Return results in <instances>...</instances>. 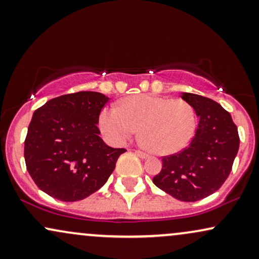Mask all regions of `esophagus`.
Wrapping results in <instances>:
<instances>
[{"mask_svg":"<svg viewBox=\"0 0 259 259\" xmlns=\"http://www.w3.org/2000/svg\"><path fill=\"white\" fill-rule=\"evenodd\" d=\"M135 152H136V155L138 156V157L143 158V159H144V158H148V157H149V155L146 154V152H143V151H140V150H136Z\"/></svg>","mask_w":259,"mask_h":259,"instance_id":"esophagus-1","label":"esophagus"}]
</instances>
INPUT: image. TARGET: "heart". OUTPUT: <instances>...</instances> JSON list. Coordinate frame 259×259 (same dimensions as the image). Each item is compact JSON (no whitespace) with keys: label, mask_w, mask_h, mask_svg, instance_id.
Here are the masks:
<instances>
[{"label":"heart","mask_w":259,"mask_h":259,"mask_svg":"<svg viewBox=\"0 0 259 259\" xmlns=\"http://www.w3.org/2000/svg\"><path fill=\"white\" fill-rule=\"evenodd\" d=\"M98 126L113 144H123L138 132L152 151L173 155L187 148L194 137L197 117L186 101L156 95L127 97L120 107L109 105L101 110Z\"/></svg>","instance_id":"heart-1"}]
</instances>
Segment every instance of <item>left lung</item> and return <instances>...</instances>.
<instances>
[{
  "label": "left lung",
  "mask_w": 259,
  "mask_h": 259,
  "mask_svg": "<svg viewBox=\"0 0 259 259\" xmlns=\"http://www.w3.org/2000/svg\"><path fill=\"white\" fill-rule=\"evenodd\" d=\"M199 122L190 145L162 158V170L152 179L165 193L183 202H197L219 190L232 170L239 135L231 114L218 102L183 92Z\"/></svg>",
  "instance_id": "8db88e82"
}]
</instances>
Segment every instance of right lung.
Here are the masks:
<instances>
[{
    "label": "right lung",
    "mask_w": 259,
    "mask_h": 259,
    "mask_svg": "<svg viewBox=\"0 0 259 259\" xmlns=\"http://www.w3.org/2000/svg\"><path fill=\"white\" fill-rule=\"evenodd\" d=\"M109 97L81 91L48 101L33 113L25 139V162L43 192L76 202L107 183L124 149L101 138L98 116Z\"/></svg>",
    "instance_id": "1"
}]
</instances>
